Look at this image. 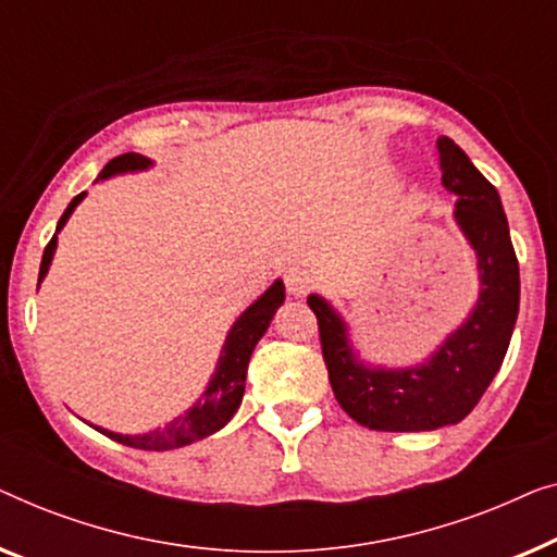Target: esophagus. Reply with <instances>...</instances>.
<instances>
[{
	"label": "esophagus",
	"mask_w": 557,
	"mask_h": 557,
	"mask_svg": "<svg viewBox=\"0 0 557 557\" xmlns=\"http://www.w3.org/2000/svg\"><path fill=\"white\" fill-rule=\"evenodd\" d=\"M310 275L302 268H289L285 272V287L293 297H302L310 289Z\"/></svg>",
	"instance_id": "1"
}]
</instances>
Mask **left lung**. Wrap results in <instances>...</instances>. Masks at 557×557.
Listing matches in <instances>:
<instances>
[{
    "label": "left lung",
    "mask_w": 557,
    "mask_h": 557,
    "mask_svg": "<svg viewBox=\"0 0 557 557\" xmlns=\"http://www.w3.org/2000/svg\"><path fill=\"white\" fill-rule=\"evenodd\" d=\"M436 146L442 184L457 197L454 219L480 270L482 287L472 315L426 363L368 368L354 354L348 327L331 302L308 297L333 394L350 419L375 432H434L459 424L503 366L520 308V268L497 189L451 138L442 136Z\"/></svg>",
    "instance_id": "obj_1"
}]
</instances>
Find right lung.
Instances as JSON below:
<instances>
[{
    "label": "right lung",
    "instance_id": "obj_1",
    "mask_svg": "<svg viewBox=\"0 0 557 557\" xmlns=\"http://www.w3.org/2000/svg\"><path fill=\"white\" fill-rule=\"evenodd\" d=\"M148 166H151V159H146V156L140 153L115 156V159L108 161L106 169L100 171L98 182L100 178H108L115 174H125V171H144ZM83 197L85 191L77 194V197L67 203L65 214H62L58 222V230H54L52 239L47 242L42 262H40V282L47 275V270H50L54 247H58V232L65 226L70 214H73L77 203L83 201ZM282 302H285V285H282V280H277L272 282L270 289H264V295L257 297V300L242 312L237 323L232 325V331L226 335V343L222 348V356H219L216 371L211 375L209 386L201 394L199 401L194 404L189 411L182 413V417L171 421L169 426L153 429V432L136 434V436L115 434V432H108V429L96 426L98 432L111 436L113 442L133 446V449H146V451L178 449V446L199 442V438L219 432V429H222L239 409L242 396H245L249 356H252L257 341H260L264 331L270 327L272 315H275Z\"/></svg>",
    "mask_w": 557,
    "mask_h": 557
}]
</instances>
